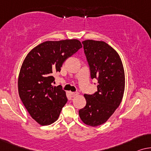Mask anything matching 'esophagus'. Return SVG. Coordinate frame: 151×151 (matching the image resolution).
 I'll use <instances>...</instances> for the list:
<instances>
[{"label":"esophagus","mask_w":151,"mask_h":151,"mask_svg":"<svg viewBox=\"0 0 151 151\" xmlns=\"http://www.w3.org/2000/svg\"><path fill=\"white\" fill-rule=\"evenodd\" d=\"M78 94H79V93H78V92H71V94L73 95V96H77V95H78Z\"/></svg>","instance_id":"34e87169"}]
</instances>
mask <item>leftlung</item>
Returning <instances> with one entry per match:
<instances>
[{
	"instance_id": "1",
	"label": "left lung",
	"mask_w": 151,
	"mask_h": 151,
	"mask_svg": "<svg viewBox=\"0 0 151 151\" xmlns=\"http://www.w3.org/2000/svg\"><path fill=\"white\" fill-rule=\"evenodd\" d=\"M92 79L98 80L97 92L85 94L86 105L78 111L85 124L96 127L105 123L122 101L124 92V70L118 52L103 41L82 42Z\"/></svg>"
}]
</instances>
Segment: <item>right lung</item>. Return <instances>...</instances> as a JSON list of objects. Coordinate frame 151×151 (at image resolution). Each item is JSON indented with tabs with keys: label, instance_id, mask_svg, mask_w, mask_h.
Instances as JSON below:
<instances>
[{
	"label": "right lung",
	"instance_id": "1",
	"mask_svg": "<svg viewBox=\"0 0 151 151\" xmlns=\"http://www.w3.org/2000/svg\"><path fill=\"white\" fill-rule=\"evenodd\" d=\"M82 47L78 40L47 41L27 55L18 77L19 96L36 122L49 125L58 119L68 99L62 87H53V74Z\"/></svg>",
	"mask_w": 151,
	"mask_h": 151
}]
</instances>
